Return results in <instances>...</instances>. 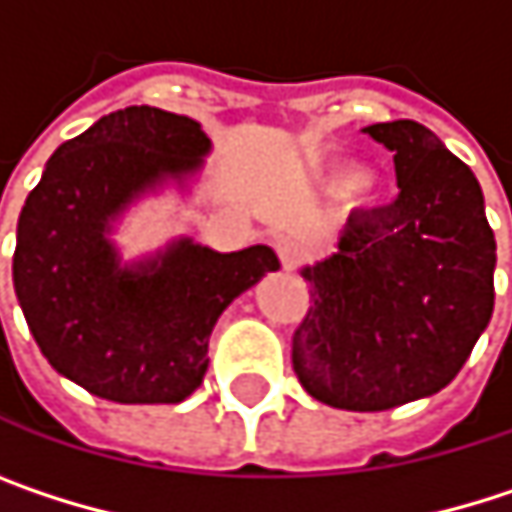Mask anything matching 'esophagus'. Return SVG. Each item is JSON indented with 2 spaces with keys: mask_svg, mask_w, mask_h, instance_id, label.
<instances>
[{
  "mask_svg": "<svg viewBox=\"0 0 512 512\" xmlns=\"http://www.w3.org/2000/svg\"><path fill=\"white\" fill-rule=\"evenodd\" d=\"M275 252H278V260H281V266H284L287 272H293V269L302 263V249H299L296 240H287V237L275 240Z\"/></svg>",
  "mask_w": 512,
  "mask_h": 512,
  "instance_id": "esophagus-1",
  "label": "esophagus"
}]
</instances>
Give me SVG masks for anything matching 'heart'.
I'll use <instances>...</instances> for the list:
<instances>
[{"instance_id":"heart-1","label":"heart","mask_w":512,"mask_h":512,"mask_svg":"<svg viewBox=\"0 0 512 512\" xmlns=\"http://www.w3.org/2000/svg\"><path fill=\"white\" fill-rule=\"evenodd\" d=\"M323 189L329 195H347L353 192L361 207H373L382 195L379 183L373 177H364L358 165H335L332 171L323 174Z\"/></svg>"}]
</instances>
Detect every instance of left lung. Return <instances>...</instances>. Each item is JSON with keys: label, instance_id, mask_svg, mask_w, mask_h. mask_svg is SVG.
<instances>
[{"label": "left lung", "instance_id": "8db88e82", "mask_svg": "<svg viewBox=\"0 0 512 512\" xmlns=\"http://www.w3.org/2000/svg\"><path fill=\"white\" fill-rule=\"evenodd\" d=\"M400 195L350 213L338 252L302 266L311 308L293 335L302 388L335 409L382 412L442 391L495 305V234L474 171L436 133L388 121Z\"/></svg>", "mask_w": 512, "mask_h": 512}]
</instances>
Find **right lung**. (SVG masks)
I'll return each instance as SVG.
<instances>
[{
  "label": "right lung",
  "instance_id": "add662e5",
  "mask_svg": "<svg viewBox=\"0 0 512 512\" xmlns=\"http://www.w3.org/2000/svg\"><path fill=\"white\" fill-rule=\"evenodd\" d=\"M210 139L156 106L103 115L50 156L14 249V293L52 367L112 403H180L207 373L222 311L281 263L269 246L216 252L177 237L124 260L112 234L133 204L189 192Z\"/></svg>",
  "mask_w": 512,
  "mask_h": 512
}]
</instances>
